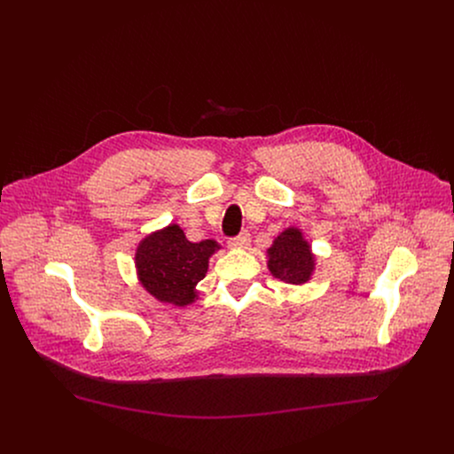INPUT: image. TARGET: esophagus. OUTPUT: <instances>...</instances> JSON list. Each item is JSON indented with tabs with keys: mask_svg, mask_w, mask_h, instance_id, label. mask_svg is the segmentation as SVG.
Wrapping results in <instances>:
<instances>
[{
	"mask_svg": "<svg viewBox=\"0 0 454 454\" xmlns=\"http://www.w3.org/2000/svg\"><path fill=\"white\" fill-rule=\"evenodd\" d=\"M228 246L231 247V249H244V247H247L249 246V233H240L239 237H233V239H230L228 240Z\"/></svg>",
	"mask_w": 454,
	"mask_h": 454,
	"instance_id": "esophagus-1",
	"label": "esophagus"
}]
</instances>
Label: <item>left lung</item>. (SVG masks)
<instances>
[{"mask_svg": "<svg viewBox=\"0 0 454 454\" xmlns=\"http://www.w3.org/2000/svg\"><path fill=\"white\" fill-rule=\"evenodd\" d=\"M268 270L275 278L291 286L307 284L316 271V254L303 231L286 228L268 247Z\"/></svg>", "mask_w": 454, "mask_h": 454, "instance_id": "8db88e82", "label": "left lung"}]
</instances>
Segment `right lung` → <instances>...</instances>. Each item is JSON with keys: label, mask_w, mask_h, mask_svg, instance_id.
<instances>
[{"label": "right lung", "mask_w": 454, "mask_h": 454, "mask_svg": "<svg viewBox=\"0 0 454 454\" xmlns=\"http://www.w3.org/2000/svg\"><path fill=\"white\" fill-rule=\"evenodd\" d=\"M217 249L221 244L214 239L190 242L179 224L151 231L135 251L138 282L158 301L186 307L200 300L198 284Z\"/></svg>", "instance_id": "add662e5"}]
</instances>
